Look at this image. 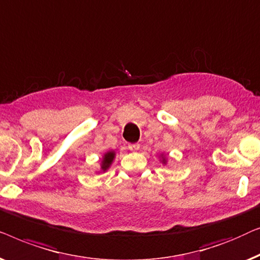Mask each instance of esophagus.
Masks as SVG:
<instances>
[{
  "label": "esophagus",
  "instance_id": "34e87169",
  "mask_svg": "<svg viewBox=\"0 0 260 260\" xmlns=\"http://www.w3.org/2000/svg\"><path fill=\"white\" fill-rule=\"evenodd\" d=\"M128 148L131 149V151H138V149L140 148V145H139V144H129Z\"/></svg>",
  "mask_w": 260,
  "mask_h": 260
}]
</instances>
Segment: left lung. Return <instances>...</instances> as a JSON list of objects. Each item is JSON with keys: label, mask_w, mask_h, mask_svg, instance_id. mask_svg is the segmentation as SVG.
Returning a JSON list of instances; mask_svg holds the SVG:
<instances>
[{"label": "left lung", "mask_w": 260, "mask_h": 260, "mask_svg": "<svg viewBox=\"0 0 260 260\" xmlns=\"http://www.w3.org/2000/svg\"><path fill=\"white\" fill-rule=\"evenodd\" d=\"M161 161H162V164H166V158L164 155H161Z\"/></svg>", "instance_id": "8db88e82"}]
</instances>
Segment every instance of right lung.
<instances>
[{
	"label": "right lung",
	"mask_w": 260,
	"mask_h": 260,
	"mask_svg": "<svg viewBox=\"0 0 260 260\" xmlns=\"http://www.w3.org/2000/svg\"><path fill=\"white\" fill-rule=\"evenodd\" d=\"M114 158H115V152L114 151H108L107 153H105L104 156H102V161H101V171L102 172L107 171L108 168L111 167Z\"/></svg>",
	"instance_id": "right-lung-1"
}]
</instances>
